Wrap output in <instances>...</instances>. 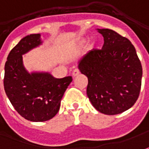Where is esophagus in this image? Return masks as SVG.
<instances>
[{"mask_svg": "<svg viewBox=\"0 0 149 149\" xmlns=\"http://www.w3.org/2000/svg\"><path fill=\"white\" fill-rule=\"evenodd\" d=\"M79 73H80V71H79L78 68H75L74 70L72 71V76H73V77H77V76H78Z\"/></svg>", "mask_w": 149, "mask_h": 149, "instance_id": "34e87169", "label": "esophagus"}]
</instances>
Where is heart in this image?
I'll list each match as a JSON object with an SVG mask.
<instances>
[{"label":"heart","mask_w":149,"mask_h":149,"mask_svg":"<svg viewBox=\"0 0 149 149\" xmlns=\"http://www.w3.org/2000/svg\"><path fill=\"white\" fill-rule=\"evenodd\" d=\"M84 42H85V40H84V39H79V40H77L75 42L73 45H71L70 50H74L76 48H78L80 46H81ZM95 42H94V41H91V42L89 43V45H88V48L90 49H94V48H95Z\"/></svg>","instance_id":"1"}]
</instances>
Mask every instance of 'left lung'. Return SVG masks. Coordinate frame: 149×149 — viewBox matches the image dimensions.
<instances>
[{
  "label": "left lung",
  "instance_id": "left-lung-1",
  "mask_svg": "<svg viewBox=\"0 0 149 149\" xmlns=\"http://www.w3.org/2000/svg\"><path fill=\"white\" fill-rule=\"evenodd\" d=\"M104 36L102 49H94L79 62L86 76V94L100 113L116 115L130 109L141 89L142 65L130 40L111 29H98Z\"/></svg>",
  "mask_w": 149,
  "mask_h": 149
}]
</instances>
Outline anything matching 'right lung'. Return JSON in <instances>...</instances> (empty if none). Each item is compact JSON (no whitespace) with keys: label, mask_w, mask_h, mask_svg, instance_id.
Masks as SVG:
<instances>
[{"label":"right lung","mask_w":149,"mask_h":149,"mask_svg":"<svg viewBox=\"0 0 149 149\" xmlns=\"http://www.w3.org/2000/svg\"><path fill=\"white\" fill-rule=\"evenodd\" d=\"M40 44V34L25 36L11 49L5 64L4 88L7 97L19 115L31 121L53 118L72 81L70 76L58 79L49 72H27L23 54Z\"/></svg>","instance_id":"1"}]
</instances>
